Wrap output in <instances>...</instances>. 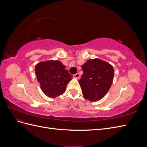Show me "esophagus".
Here are the masks:
<instances>
[{"mask_svg": "<svg viewBox=\"0 0 147 147\" xmlns=\"http://www.w3.org/2000/svg\"><path fill=\"white\" fill-rule=\"evenodd\" d=\"M74 77L75 78L78 79V78H80V74H79L78 73H77V74H76L74 75Z\"/></svg>", "mask_w": 147, "mask_h": 147, "instance_id": "34e87169", "label": "esophagus"}]
</instances>
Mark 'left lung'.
<instances>
[{
    "label": "left lung",
    "instance_id": "left-lung-1",
    "mask_svg": "<svg viewBox=\"0 0 147 147\" xmlns=\"http://www.w3.org/2000/svg\"><path fill=\"white\" fill-rule=\"evenodd\" d=\"M82 68L83 74L78 83L84 98L91 102L103 98L113 82V66L107 62L95 58L88 60Z\"/></svg>",
    "mask_w": 147,
    "mask_h": 147
}]
</instances>
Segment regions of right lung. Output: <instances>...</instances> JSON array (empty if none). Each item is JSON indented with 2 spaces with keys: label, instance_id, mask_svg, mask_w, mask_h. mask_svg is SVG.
I'll list each match as a JSON object with an SVG mask.
<instances>
[{
  "label": "right lung",
  "instance_id": "right-lung-1",
  "mask_svg": "<svg viewBox=\"0 0 147 147\" xmlns=\"http://www.w3.org/2000/svg\"><path fill=\"white\" fill-rule=\"evenodd\" d=\"M59 61L40 62L35 67V73L43 92L51 98L63 94L66 86L72 80L71 75Z\"/></svg>",
  "mask_w": 147,
  "mask_h": 147
}]
</instances>
